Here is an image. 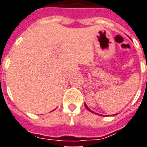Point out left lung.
I'll use <instances>...</instances> for the list:
<instances>
[{"label":"left lung","instance_id":"1","mask_svg":"<svg viewBox=\"0 0 147 147\" xmlns=\"http://www.w3.org/2000/svg\"><path fill=\"white\" fill-rule=\"evenodd\" d=\"M84 104H85V107H86V108H87V109H88V111H91V112H92V113H94V111H91V110L90 109V108H89V107H88V106L86 105V103H84Z\"/></svg>","mask_w":147,"mask_h":147}]
</instances>
